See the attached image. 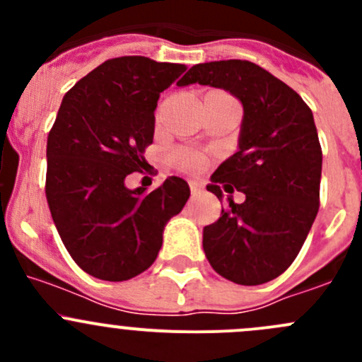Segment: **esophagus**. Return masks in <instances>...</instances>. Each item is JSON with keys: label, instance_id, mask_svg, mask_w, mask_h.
Instances as JSON below:
<instances>
[{"label": "esophagus", "instance_id": "1", "mask_svg": "<svg viewBox=\"0 0 362 362\" xmlns=\"http://www.w3.org/2000/svg\"><path fill=\"white\" fill-rule=\"evenodd\" d=\"M189 187H191V194L192 196H198L199 192H202V184H199V182H196V180L189 182Z\"/></svg>", "mask_w": 362, "mask_h": 362}]
</instances>
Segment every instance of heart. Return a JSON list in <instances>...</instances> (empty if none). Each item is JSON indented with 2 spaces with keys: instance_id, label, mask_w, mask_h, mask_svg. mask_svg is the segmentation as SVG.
<instances>
[{
  "instance_id": "b5f03b06",
  "label": "heart",
  "mask_w": 362,
  "mask_h": 362,
  "mask_svg": "<svg viewBox=\"0 0 362 362\" xmlns=\"http://www.w3.org/2000/svg\"><path fill=\"white\" fill-rule=\"evenodd\" d=\"M170 163L175 170L185 171V173H198L204 166V156L202 152L189 147H178L171 152Z\"/></svg>"
}]
</instances>
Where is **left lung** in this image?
<instances>
[{"mask_svg": "<svg viewBox=\"0 0 362 362\" xmlns=\"http://www.w3.org/2000/svg\"><path fill=\"white\" fill-rule=\"evenodd\" d=\"M221 87L243 105L240 151L211 175L208 191L228 198L217 222L204 226L211 268L240 286L282 275L301 250L320 203L322 148L312 110L294 89L264 68L242 59L189 69V83Z\"/></svg>", "mask_w": 362, "mask_h": 362, "instance_id": "1", "label": "left lung"}]
</instances>
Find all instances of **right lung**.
I'll list each match as a JSON object with an SVG mask.
<instances>
[{
    "label": "right lung",
    "instance_id": "add662e5",
    "mask_svg": "<svg viewBox=\"0 0 362 362\" xmlns=\"http://www.w3.org/2000/svg\"><path fill=\"white\" fill-rule=\"evenodd\" d=\"M185 69L115 57L64 94L47 138V203L73 261L96 279L122 282L151 268L164 226L187 203L191 191L178 177L151 192L124 184L145 164L160 93Z\"/></svg>",
    "mask_w": 362,
    "mask_h": 362
}]
</instances>
